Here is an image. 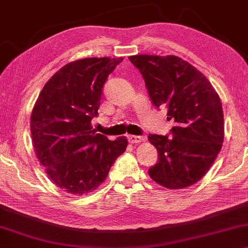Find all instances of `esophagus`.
<instances>
[{
    "label": "esophagus",
    "mask_w": 248,
    "mask_h": 248,
    "mask_svg": "<svg viewBox=\"0 0 248 248\" xmlns=\"http://www.w3.org/2000/svg\"><path fill=\"white\" fill-rule=\"evenodd\" d=\"M143 140H144L143 137H140V136H128V141L132 144L140 143V142H142Z\"/></svg>",
    "instance_id": "obj_1"
}]
</instances>
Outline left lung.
<instances>
[{
	"label": "left lung",
	"instance_id": "1",
	"mask_svg": "<svg viewBox=\"0 0 248 248\" xmlns=\"http://www.w3.org/2000/svg\"><path fill=\"white\" fill-rule=\"evenodd\" d=\"M153 105L168 108L172 137L149 135L159 153L150 178L176 190L201 180L214 163L224 140V116L218 93L204 75L174 55H135Z\"/></svg>",
	"mask_w": 248,
	"mask_h": 248
}]
</instances>
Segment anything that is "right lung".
<instances>
[{"label": "right lung", "mask_w": 248, "mask_h": 248, "mask_svg": "<svg viewBox=\"0 0 248 248\" xmlns=\"http://www.w3.org/2000/svg\"><path fill=\"white\" fill-rule=\"evenodd\" d=\"M124 58L92 57L70 62L46 82L31 115L35 155L54 184L81 196L107 178L128 139L110 141L96 133L103 87Z\"/></svg>", "instance_id": "right-lung-1"}]
</instances>
